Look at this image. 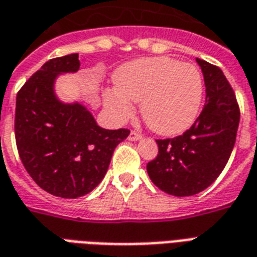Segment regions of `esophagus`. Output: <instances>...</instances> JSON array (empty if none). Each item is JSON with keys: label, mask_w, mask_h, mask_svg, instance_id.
<instances>
[{"label": "esophagus", "mask_w": 257, "mask_h": 257, "mask_svg": "<svg viewBox=\"0 0 257 257\" xmlns=\"http://www.w3.org/2000/svg\"><path fill=\"white\" fill-rule=\"evenodd\" d=\"M142 136H143V135L140 134V132H138V131H131V134H129L128 139L132 140V142H135V140L142 139Z\"/></svg>", "instance_id": "obj_1"}]
</instances>
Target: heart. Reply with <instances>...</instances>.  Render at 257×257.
Listing matches in <instances>:
<instances>
[{
    "instance_id": "1",
    "label": "heart",
    "mask_w": 257,
    "mask_h": 257,
    "mask_svg": "<svg viewBox=\"0 0 257 257\" xmlns=\"http://www.w3.org/2000/svg\"><path fill=\"white\" fill-rule=\"evenodd\" d=\"M115 89L104 93V104L119 119L134 114L130 103H142L149 128L165 136L182 134L198 115L202 77L191 64L176 59L146 58L118 68Z\"/></svg>"
}]
</instances>
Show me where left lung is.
Listing matches in <instances>:
<instances>
[{
  "mask_svg": "<svg viewBox=\"0 0 257 257\" xmlns=\"http://www.w3.org/2000/svg\"><path fill=\"white\" fill-rule=\"evenodd\" d=\"M205 81L202 111L183 135L157 139L158 154L147 164L151 182L175 197L201 193L219 178L235 145L239 106L220 68L197 59Z\"/></svg>",
  "mask_w": 257,
  "mask_h": 257,
  "instance_id": "8db88e82",
  "label": "left lung"
}]
</instances>
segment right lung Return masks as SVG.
Masks as SVG:
<instances>
[{
  "label": "right lung",
  "mask_w": 257,
  "mask_h": 257,
  "mask_svg": "<svg viewBox=\"0 0 257 257\" xmlns=\"http://www.w3.org/2000/svg\"><path fill=\"white\" fill-rule=\"evenodd\" d=\"M78 53L48 60L16 96L15 139L31 179L47 193L77 198L90 193L129 129L107 131L84 106L63 104L53 93L59 73L77 71Z\"/></svg>",
  "instance_id": "1"
}]
</instances>
